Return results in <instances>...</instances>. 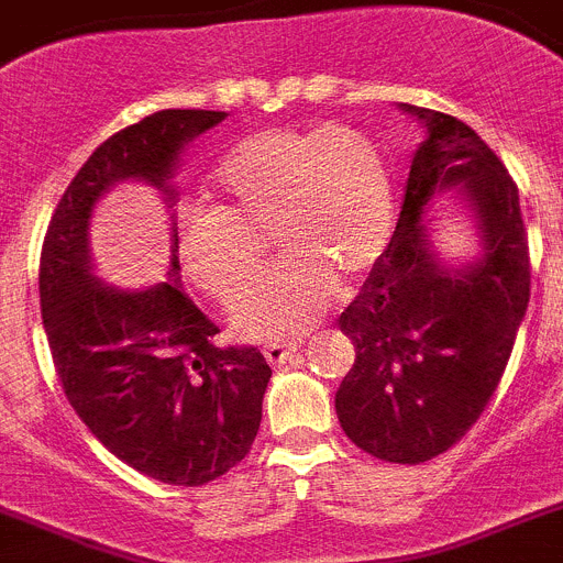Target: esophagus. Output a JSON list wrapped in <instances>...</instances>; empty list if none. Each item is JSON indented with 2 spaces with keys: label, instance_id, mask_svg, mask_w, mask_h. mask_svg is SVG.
Here are the masks:
<instances>
[{
  "label": "esophagus",
  "instance_id": "esophagus-1",
  "mask_svg": "<svg viewBox=\"0 0 563 563\" xmlns=\"http://www.w3.org/2000/svg\"><path fill=\"white\" fill-rule=\"evenodd\" d=\"M298 349H301V343H278L276 340V343H267L262 352H265V360L271 365H285L287 360L298 352Z\"/></svg>",
  "mask_w": 563,
  "mask_h": 563
}]
</instances>
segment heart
Returning a JSON list of instances; mask_svg holds the SVG:
<instances>
[{
    "mask_svg": "<svg viewBox=\"0 0 563 563\" xmlns=\"http://www.w3.org/2000/svg\"><path fill=\"white\" fill-rule=\"evenodd\" d=\"M218 203L184 211L178 262L206 296L231 303L262 271L245 231L271 225L282 265L234 309L254 338L309 329L334 296L379 262L394 225V187L379 144L357 128H267L214 169Z\"/></svg>",
    "mask_w": 563,
    "mask_h": 563,
    "instance_id": "1",
    "label": "heart"
}]
</instances>
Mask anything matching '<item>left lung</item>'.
<instances>
[{
    "label": "left lung",
    "mask_w": 563,
    "mask_h": 563,
    "mask_svg": "<svg viewBox=\"0 0 563 563\" xmlns=\"http://www.w3.org/2000/svg\"><path fill=\"white\" fill-rule=\"evenodd\" d=\"M401 108L427 139L388 251L340 316L357 360L334 407L360 450L412 466L452 450L492 401L530 301V254L519 189L497 153L450 113ZM446 188L467 195L482 225L484 256L472 266H441L420 225Z\"/></svg>",
    "instance_id": "obj_1"
}]
</instances>
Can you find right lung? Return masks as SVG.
<instances>
[{"label": "right lung", "instance_id": "obj_1", "mask_svg": "<svg viewBox=\"0 0 563 563\" xmlns=\"http://www.w3.org/2000/svg\"><path fill=\"white\" fill-rule=\"evenodd\" d=\"M223 111L167 108L108 136L77 169L41 247L38 296L60 388L108 452L169 486H203L251 452L271 365L256 345H220V329L178 282L125 292L91 276L89 220L102 192L167 180L184 144ZM178 231L173 262L178 271Z\"/></svg>", "mask_w": 563, "mask_h": 563}]
</instances>
